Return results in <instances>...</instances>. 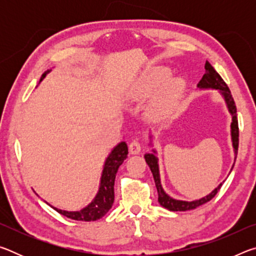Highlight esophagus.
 I'll return each instance as SVG.
<instances>
[{"mask_svg": "<svg viewBox=\"0 0 256 256\" xmlns=\"http://www.w3.org/2000/svg\"><path fill=\"white\" fill-rule=\"evenodd\" d=\"M128 150H130V152H131L132 154H140V151H141V144H140V142H138V140L132 141L131 144H130V146H128Z\"/></svg>", "mask_w": 256, "mask_h": 256, "instance_id": "1", "label": "esophagus"}]
</instances>
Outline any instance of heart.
Masks as SVG:
<instances>
[{
	"label": "heart",
	"mask_w": 256,
	"mask_h": 256,
	"mask_svg": "<svg viewBox=\"0 0 256 256\" xmlns=\"http://www.w3.org/2000/svg\"><path fill=\"white\" fill-rule=\"evenodd\" d=\"M170 70L164 66H154L146 70L132 84L128 98L132 102L152 96V110L159 115H168L174 112L180 81L177 78H166Z\"/></svg>",
	"instance_id": "obj_1"
}]
</instances>
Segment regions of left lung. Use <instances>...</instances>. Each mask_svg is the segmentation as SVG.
I'll list each match as a JSON object with an SVG mask.
<instances>
[{
    "label": "left lung",
    "mask_w": 256,
    "mask_h": 256,
    "mask_svg": "<svg viewBox=\"0 0 256 256\" xmlns=\"http://www.w3.org/2000/svg\"><path fill=\"white\" fill-rule=\"evenodd\" d=\"M206 73L204 76H202V79L200 82L198 84V89H214V90H218L219 94H222L224 102H226L228 112H230L232 115V124H230V134H232V148H234V152H235V160H236V156H237V150H238V136H240V131H238V120H237V110H236V105L235 102H234V98L232 96V92L227 84H224V81L222 80V78L218 74L214 66L208 62H206ZM152 138L150 136V138ZM150 146H152V142L150 140ZM157 151L154 149L152 150L151 154H144V159L146 162L148 164V166L150 167L151 172L154 175V180L156 183V188H157L158 190V202L160 203V206L166 208L167 210L170 211H188V210H193L196 208L200 206L204 203L209 202L212 198H214V196L218 193V190L222 186V183H220L216 188L212 190L211 193L208 194V196H203L202 198H198V200H194V201H182V200H176V198H172V196H168V194L164 192L162 186V182H160V174H159V164H158V158H157ZM235 164V162H234ZM234 167V164H232Z\"/></svg>",
    "instance_id": "left-lung-1"
}]
</instances>
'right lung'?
<instances>
[{"mask_svg":"<svg viewBox=\"0 0 256 256\" xmlns=\"http://www.w3.org/2000/svg\"><path fill=\"white\" fill-rule=\"evenodd\" d=\"M50 71V70H47L42 76L40 82L42 81V79H44ZM128 154V144L125 142H120L110 151V154H108L106 159L105 164H104L98 193L96 194L94 200L84 209H81L80 211H66L52 206H50L58 211V214L66 216L70 219L78 220V222H94V220L102 218L107 214L108 210L110 209L112 203H114V183L116 172H118L120 164L126 159Z\"/></svg>","mask_w":256,"mask_h":256,"instance_id":"1","label":"right lung"}]
</instances>
